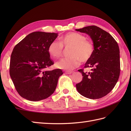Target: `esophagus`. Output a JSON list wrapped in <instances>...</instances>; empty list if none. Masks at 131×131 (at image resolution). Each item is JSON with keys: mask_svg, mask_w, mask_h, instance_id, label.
<instances>
[{"mask_svg": "<svg viewBox=\"0 0 131 131\" xmlns=\"http://www.w3.org/2000/svg\"><path fill=\"white\" fill-rule=\"evenodd\" d=\"M74 71H66L65 73L67 74H71L72 73H73Z\"/></svg>", "mask_w": 131, "mask_h": 131, "instance_id": "esophagus-1", "label": "esophagus"}]
</instances>
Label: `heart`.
Returning <instances> with one entry per match:
<instances>
[{
	"label": "heart",
	"mask_w": 131,
	"mask_h": 131,
	"mask_svg": "<svg viewBox=\"0 0 131 131\" xmlns=\"http://www.w3.org/2000/svg\"><path fill=\"white\" fill-rule=\"evenodd\" d=\"M60 43L53 41L48 47V52L53 59L59 58L62 53L63 47H71L70 57L64 58L56 63V68L65 70H71L80 65V61L85 62L92 56L94 46L84 35L70 32L60 38Z\"/></svg>",
	"instance_id": "obj_1"
}]
</instances>
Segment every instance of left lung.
<instances>
[{"instance_id":"1","label":"left lung","mask_w":131,"mask_h":131,"mask_svg":"<svg viewBox=\"0 0 131 131\" xmlns=\"http://www.w3.org/2000/svg\"><path fill=\"white\" fill-rule=\"evenodd\" d=\"M76 31L85 33L93 43L92 56L84 68L91 71L78 70L83 79L76 84L78 92L85 97L98 99L111 92L120 75V51L117 42L109 33L96 26H89Z\"/></svg>"}]
</instances>
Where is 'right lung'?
Returning a JSON list of instances; mask_svg holds the SVG:
<instances>
[{"label":"right lung","mask_w":131,"mask_h":131,"mask_svg":"<svg viewBox=\"0 0 131 131\" xmlns=\"http://www.w3.org/2000/svg\"><path fill=\"white\" fill-rule=\"evenodd\" d=\"M57 33H30L17 44L11 54L9 74L17 92L31 101L48 98L54 93L61 69L46 70L53 65L48 47Z\"/></svg>","instance_id":"add662e5"}]
</instances>
